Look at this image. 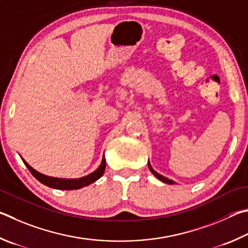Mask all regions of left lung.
I'll list each match as a JSON object with an SVG mask.
<instances>
[{
	"mask_svg": "<svg viewBox=\"0 0 248 248\" xmlns=\"http://www.w3.org/2000/svg\"><path fill=\"white\" fill-rule=\"evenodd\" d=\"M148 168H149V170L151 171V173H153V174L157 177L158 180H160L161 182H163V183H167V184H171V185H173V184H175V182L174 181H172V180H170V179H168V177H166V176H163V175H161V174H159V173H157L155 172L154 169H153V167H151V164H150V162L148 161Z\"/></svg>",
	"mask_w": 248,
	"mask_h": 248,
	"instance_id": "1",
	"label": "left lung"
}]
</instances>
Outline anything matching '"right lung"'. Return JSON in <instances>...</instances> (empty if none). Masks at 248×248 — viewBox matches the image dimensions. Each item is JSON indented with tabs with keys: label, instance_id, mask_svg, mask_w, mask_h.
Listing matches in <instances>:
<instances>
[{
	"label": "right lung",
	"instance_id": "1",
	"mask_svg": "<svg viewBox=\"0 0 248 248\" xmlns=\"http://www.w3.org/2000/svg\"><path fill=\"white\" fill-rule=\"evenodd\" d=\"M23 161L25 163V166L28 168L30 173H31V174L36 177V179L40 182V183H42L46 186H49V187H51V188L62 189V190L79 189L81 187H85V186H87V185H90L91 183H93V182L99 180L100 177L103 175L104 170H106V158H104V155L102 157L101 164H100L97 170L93 171V173H90V174H88V175L79 177V179H60V177L47 176V175L42 174V173H40V172H38L37 170H34V169L30 167L24 159H23Z\"/></svg>",
	"mask_w": 248,
	"mask_h": 248
}]
</instances>
